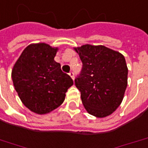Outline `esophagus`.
<instances>
[{"mask_svg":"<svg viewBox=\"0 0 148 148\" xmlns=\"http://www.w3.org/2000/svg\"><path fill=\"white\" fill-rule=\"evenodd\" d=\"M69 75H70V77H71V78L74 80V72H70V74H69Z\"/></svg>","mask_w":148,"mask_h":148,"instance_id":"1","label":"esophagus"}]
</instances>
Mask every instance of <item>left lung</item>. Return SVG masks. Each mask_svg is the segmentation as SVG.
I'll return each mask as SVG.
<instances>
[{"label": "left lung", "mask_w": 148, "mask_h": 148, "mask_svg": "<svg viewBox=\"0 0 148 148\" xmlns=\"http://www.w3.org/2000/svg\"><path fill=\"white\" fill-rule=\"evenodd\" d=\"M82 62L76 87L87 112L102 118L119 107L127 87L128 68L124 56L103 45L74 48Z\"/></svg>", "instance_id": "1"}]
</instances>
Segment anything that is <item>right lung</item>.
I'll list each match as a JSON object with an SVG mask.
<instances>
[{
    "instance_id": "right-lung-1",
    "label": "right lung",
    "mask_w": 148,
    "mask_h": 148,
    "mask_svg": "<svg viewBox=\"0 0 148 148\" xmlns=\"http://www.w3.org/2000/svg\"><path fill=\"white\" fill-rule=\"evenodd\" d=\"M58 48L45 43L28 45L15 62L12 80L21 101L32 112L47 114L64 102L72 78L54 61Z\"/></svg>"
}]
</instances>
